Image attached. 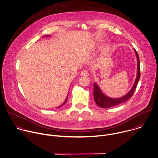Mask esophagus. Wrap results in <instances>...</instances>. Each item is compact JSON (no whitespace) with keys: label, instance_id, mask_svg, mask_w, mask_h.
Here are the masks:
<instances>
[{"label":"esophagus","instance_id":"34e87169","mask_svg":"<svg viewBox=\"0 0 158 158\" xmlns=\"http://www.w3.org/2000/svg\"><path fill=\"white\" fill-rule=\"evenodd\" d=\"M81 76H89V72L87 71L83 70L81 73Z\"/></svg>","mask_w":158,"mask_h":158}]
</instances>
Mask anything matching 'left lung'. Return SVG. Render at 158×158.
<instances>
[{"label":"left lung","mask_w":158,"mask_h":158,"mask_svg":"<svg viewBox=\"0 0 158 158\" xmlns=\"http://www.w3.org/2000/svg\"><path fill=\"white\" fill-rule=\"evenodd\" d=\"M134 51L135 52L137 58V77L135 81L134 84L133 85V87H132L131 90L124 96L120 97V98H113L109 97L106 95H105L101 89H100L97 83H94V100L96 104L102 108H109L118 105H120L127 100H128L129 98H131L137 86L138 82L139 81L140 77V59L139 56L138 55L137 52L134 49Z\"/></svg>","instance_id":"1"}]
</instances>
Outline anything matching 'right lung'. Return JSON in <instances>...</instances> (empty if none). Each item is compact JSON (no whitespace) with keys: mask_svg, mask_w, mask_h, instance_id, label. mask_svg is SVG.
<instances>
[{"mask_svg":"<svg viewBox=\"0 0 158 158\" xmlns=\"http://www.w3.org/2000/svg\"><path fill=\"white\" fill-rule=\"evenodd\" d=\"M48 36H49V35H46V37H48ZM68 93H69V92H68ZM68 95H67V97H66V100H65V101H64V103H63V104H62V105H60V106H58V107H56V108H60V107H61V106H63V105H64V104H65V103H66V102H67V99H68Z\"/></svg>","mask_w":158,"mask_h":158,"instance_id":"1","label":"right lung"}]
</instances>
